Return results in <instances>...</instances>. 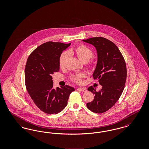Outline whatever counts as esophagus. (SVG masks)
<instances>
[{"instance_id": "obj_1", "label": "esophagus", "mask_w": 149, "mask_h": 149, "mask_svg": "<svg viewBox=\"0 0 149 149\" xmlns=\"http://www.w3.org/2000/svg\"><path fill=\"white\" fill-rule=\"evenodd\" d=\"M77 90L81 91V92H86V89L85 88H78Z\"/></svg>"}]
</instances>
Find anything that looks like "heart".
I'll return each instance as SVG.
<instances>
[{
  "label": "heart",
  "mask_w": 149,
  "mask_h": 149,
  "mask_svg": "<svg viewBox=\"0 0 149 149\" xmlns=\"http://www.w3.org/2000/svg\"><path fill=\"white\" fill-rule=\"evenodd\" d=\"M68 54L71 55H75L83 63H86L92 58L93 52L89 47L84 45H80L78 46L71 49L68 51ZM68 54L64 52L61 54L59 58V66L61 68H64L65 66L67 59L68 58ZM91 67H93L94 64H90ZM84 77L83 74H77L71 76V80L77 84H80L82 81V79Z\"/></svg>",
  "instance_id": "1"
}]
</instances>
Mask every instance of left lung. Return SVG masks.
Wrapping results in <instances>:
<instances>
[{
    "label": "left lung",
    "mask_w": 149,
    "mask_h": 149,
    "mask_svg": "<svg viewBox=\"0 0 149 149\" xmlns=\"http://www.w3.org/2000/svg\"><path fill=\"white\" fill-rule=\"evenodd\" d=\"M83 41L97 49L98 61L93 76L102 86L98 92L92 86L88 88L95 97L86 107L94 113H102L113 106L123 92L127 78L125 60L117 46L106 38L93 37Z\"/></svg>",
    "instance_id": "1"
}]
</instances>
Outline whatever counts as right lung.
<instances>
[{"label":"right lung","instance_id":"1","mask_svg":"<svg viewBox=\"0 0 149 149\" xmlns=\"http://www.w3.org/2000/svg\"><path fill=\"white\" fill-rule=\"evenodd\" d=\"M71 43L49 41L37 47L29 55L24 71L27 92L36 106L46 113L57 114L68 104L74 88L53 89L52 74L60 70L59 58Z\"/></svg>","mask_w":149,"mask_h":149}]
</instances>
